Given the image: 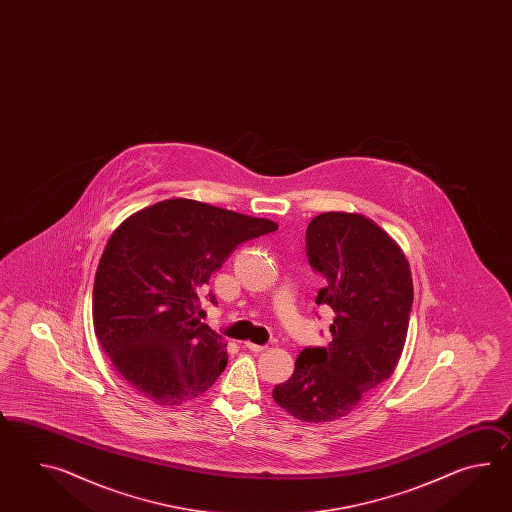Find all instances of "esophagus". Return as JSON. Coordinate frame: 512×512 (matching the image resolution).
Masks as SVG:
<instances>
[{
	"label": "esophagus",
	"mask_w": 512,
	"mask_h": 512,
	"mask_svg": "<svg viewBox=\"0 0 512 512\" xmlns=\"http://www.w3.org/2000/svg\"><path fill=\"white\" fill-rule=\"evenodd\" d=\"M245 348L251 349L254 353H260V351H265L267 346H260V344H254V342H245Z\"/></svg>",
	"instance_id": "34e87169"
}]
</instances>
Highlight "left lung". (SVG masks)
I'll use <instances>...</instances> for the list:
<instances>
[{"instance_id": "8db88e82", "label": "left lung", "mask_w": 512, "mask_h": 512, "mask_svg": "<svg viewBox=\"0 0 512 512\" xmlns=\"http://www.w3.org/2000/svg\"><path fill=\"white\" fill-rule=\"evenodd\" d=\"M309 265L326 278L316 304L335 313L326 348H305L272 399L305 423H326L357 408L392 377L403 353L414 285L399 245L360 214L326 212L305 232Z\"/></svg>"}]
</instances>
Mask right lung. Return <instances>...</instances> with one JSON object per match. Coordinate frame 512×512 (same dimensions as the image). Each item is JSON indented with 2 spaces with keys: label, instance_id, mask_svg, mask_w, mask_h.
<instances>
[{
  "label": "right lung",
  "instance_id": "add662e5",
  "mask_svg": "<svg viewBox=\"0 0 512 512\" xmlns=\"http://www.w3.org/2000/svg\"><path fill=\"white\" fill-rule=\"evenodd\" d=\"M276 229L271 219L166 199L113 232L95 274L93 326L133 390L175 406L218 381L229 357L218 333L196 318L199 293L241 243Z\"/></svg>",
  "mask_w": 512,
  "mask_h": 512
}]
</instances>
